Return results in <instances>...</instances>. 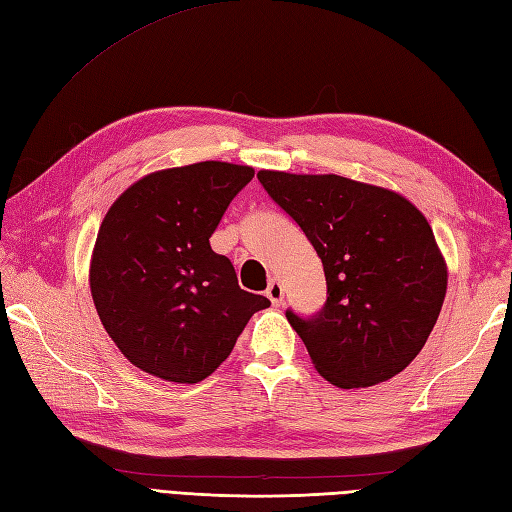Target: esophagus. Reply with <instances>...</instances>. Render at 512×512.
Here are the masks:
<instances>
[{
  "label": "esophagus",
  "mask_w": 512,
  "mask_h": 512,
  "mask_svg": "<svg viewBox=\"0 0 512 512\" xmlns=\"http://www.w3.org/2000/svg\"><path fill=\"white\" fill-rule=\"evenodd\" d=\"M266 296L270 298V303L274 307H281V303H283V287H281V283L279 281H270L268 283V290H266Z\"/></svg>",
  "instance_id": "esophagus-1"
}]
</instances>
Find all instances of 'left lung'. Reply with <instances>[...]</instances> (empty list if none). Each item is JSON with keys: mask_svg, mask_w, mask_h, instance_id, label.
Here are the masks:
<instances>
[{"mask_svg": "<svg viewBox=\"0 0 512 512\" xmlns=\"http://www.w3.org/2000/svg\"><path fill=\"white\" fill-rule=\"evenodd\" d=\"M257 177L322 259L329 298L320 316L285 313L316 370L342 389L400 374L424 348L448 290L426 216L400 192L342 175Z\"/></svg>", "mask_w": 512, "mask_h": 512, "instance_id": "8db88e82", "label": "left lung"}]
</instances>
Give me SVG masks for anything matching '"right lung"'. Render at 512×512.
<instances>
[{"instance_id": "right-lung-1", "label": "right lung", "mask_w": 512, "mask_h": 512, "mask_svg": "<svg viewBox=\"0 0 512 512\" xmlns=\"http://www.w3.org/2000/svg\"><path fill=\"white\" fill-rule=\"evenodd\" d=\"M255 168L196 162L138 179L112 203L88 283L103 329L138 370L192 385L216 372L266 296L244 292L209 238Z\"/></svg>"}]
</instances>
